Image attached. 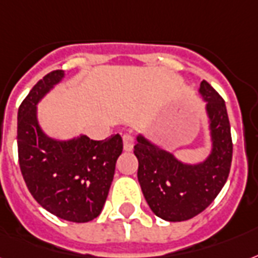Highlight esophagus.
I'll list each match as a JSON object with an SVG mask.
<instances>
[{
  "instance_id": "34e87169",
  "label": "esophagus",
  "mask_w": 258,
  "mask_h": 258,
  "mask_svg": "<svg viewBox=\"0 0 258 258\" xmlns=\"http://www.w3.org/2000/svg\"><path fill=\"white\" fill-rule=\"evenodd\" d=\"M123 146H124L125 151H131L134 149V138L130 134L123 135Z\"/></svg>"
}]
</instances>
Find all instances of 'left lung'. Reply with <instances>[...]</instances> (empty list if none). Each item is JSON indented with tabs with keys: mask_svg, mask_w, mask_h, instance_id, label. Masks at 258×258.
<instances>
[{
	"mask_svg": "<svg viewBox=\"0 0 258 258\" xmlns=\"http://www.w3.org/2000/svg\"><path fill=\"white\" fill-rule=\"evenodd\" d=\"M207 101L212 150L207 160L186 165L139 135L137 155L138 180L151 211L165 221H188L214 202L227 181L233 158V141L225 100L207 81L200 84Z\"/></svg>",
	"mask_w": 258,
	"mask_h": 258,
	"instance_id": "obj_1",
	"label": "left lung"
}]
</instances>
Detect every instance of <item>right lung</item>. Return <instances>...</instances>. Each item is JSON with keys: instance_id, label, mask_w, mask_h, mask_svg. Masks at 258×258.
<instances>
[{"instance_id": "obj_1", "label": "right lung", "mask_w": 258, "mask_h": 258, "mask_svg": "<svg viewBox=\"0 0 258 258\" xmlns=\"http://www.w3.org/2000/svg\"><path fill=\"white\" fill-rule=\"evenodd\" d=\"M63 76V70L48 73L20 105L19 164L37 203L60 219L84 223L97 218L103 210L123 141L116 134L104 141L81 135L60 142L43 134L36 119V104Z\"/></svg>"}]
</instances>
